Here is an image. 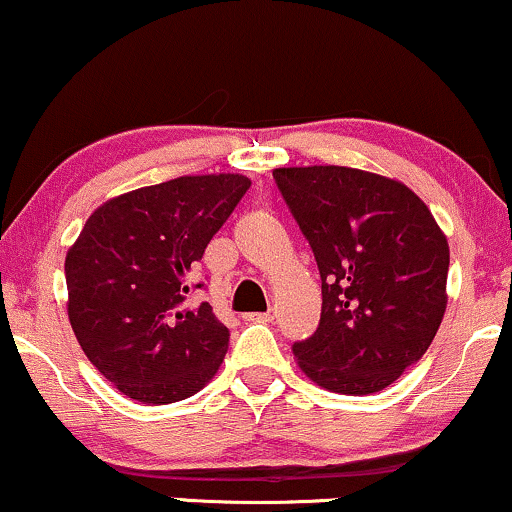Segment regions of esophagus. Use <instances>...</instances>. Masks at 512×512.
Wrapping results in <instances>:
<instances>
[{"instance_id": "34e87169", "label": "esophagus", "mask_w": 512, "mask_h": 512, "mask_svg": "<svg viewBox=\"0 0 512 512\" xmlns=\"http://www.w3.org/2000/svg\"><path fill=\"white\" fill-rule=\"evenodd\" d=\"M245 321H255V323H269L274 321V312H255V314H245Z\"/></svg>"}]
</instances>
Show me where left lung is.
<instances>
[{
	"label": "left lung",
	"instance_id": "left-lung-1",
	"mask_svg": "<svg viewBox=\"0 0 512 512\" xmlns=\"http://www.w3.org/2000/svg\"><path fill=\"white\" fill-rule=\"evenodd\" d=\"M278 191L321 274V321L297 366L331 392L373 394L428 352L446 312L449 243L397 179L340 165L278 167Z\"/></svg>",
	"mask_w": 512,
	"mask_h": 512
}]
</instances>
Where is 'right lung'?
<instances>
[{"label": "right lung", "mask_w": 512, "mask_h": 512, "mask_svg": "<svg viewBox=\"0 0 512 512\" xmlns=\"http://www.w3.org/2000/svg\"><path fill=\"white\" fill-rule=\"evenodd\" d=\"M250 189L196 174L122 193L92 212L66 255L68 319L87 359L129 399L158 406L203 390L229 347L191 271Z\"/></svg>", "instance_id": "1"}]
</instances>
